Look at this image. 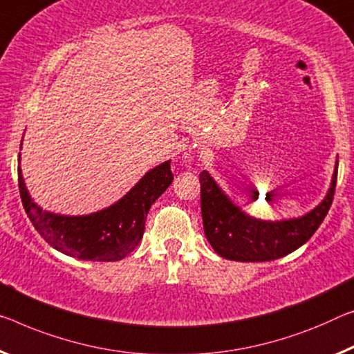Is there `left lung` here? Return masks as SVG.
Masks as SVG:
<instances>
[{"label":"left lung","instance_id":"obj_1","mask_svg":"<svg viewBox=\"0 0 354 354\" xmlns=\"http://www.w3.org/2000/svg\"><path fill=\"white\" fill-rule=\"evenodd\" d=\"M337 166L333 183L324 201L302 218L286 221H261L236 207L216 187L207 171L199 174L201 212L204 234L220 257L243 263L272 261L304 245L328 215L334 201Z\"/></svg>","mask_w":354,"mask_h":354}]
</instances>
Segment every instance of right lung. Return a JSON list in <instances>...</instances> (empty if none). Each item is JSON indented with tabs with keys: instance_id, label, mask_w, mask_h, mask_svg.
I'll use <instances>...</instances> for the list:
<instances>
[{
	"instance_id": "add662e5",
	"label": "right lung",
	"mask_w": 354,
	"mask_h": 354,
	"mask_svg": "<svg viewBox=\"0 0 354 354\" xmlns=\"http://www.w3.org/2000/svg\"><path fill=\"white\" fill-rule=\"evenodd\" d=\"M172 180L171 161H166L147 172L131 192L109 209L85 216H62L42 212L32 203L19 167L21 204L35 230L58 252L86 261H120L131 253L144 236L151 204Z\"/></svg>"
}]
</instances>
